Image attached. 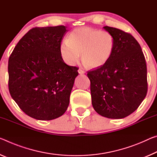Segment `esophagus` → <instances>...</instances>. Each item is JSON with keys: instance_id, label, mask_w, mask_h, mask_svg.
I'll use <instances>...</instances> for the list:
<instances>
[{"instance_id": "obj_1", "label": "esophagus", "mask_w": 157, "mask_h": 157, "mask_svg": "<svg viewBox=\"0 0 157 157\" xmlns=\"http://www.w3.org/2000/svg\"><path fill=\"white\" fill-rule=\"evenodd\" d=\"M78 73H79V74H80V75H83V74L85 73V71H84L82 68H79Z\"/></svg>"}]
</instances>
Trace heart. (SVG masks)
<instances>
[{
    "mask_svg": "<svg viewBox=\"0 0 157 157\" xmlns=\"http://www.w3.org/2000/svg\"><path fill=\"white\" fill-rule=\"evenodd\" d=\"M115 40L113 35L107 31L91 27L74 29L68 39L63 40L59 47L63 60L68 65H74L82 60L89 68H100L108 63L113 55Z\"/></svg>",
    "mask_w": 157,
    "mask_h": 157,
    "instance_id": "1",
    "label": "heart"
}]
</instances>
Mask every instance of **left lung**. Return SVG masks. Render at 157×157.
<instances>
[{"instance_id": "8db88e82", "label": "left lung", "mask_w": 157, "mask_h": 157, "mask_svg": "<svg viewBox=\"0 0 157 157\" xmlns=\"http://www.w3.org/2000/svg\"><path fill=\"white\" fill-rule=\"evenodd\" d=\"M103 29L113 35L115 47L108 63L87 72L91 103L100 115L122 119L137 110L147 95L146 61L130 33L108 26Z\"/></svg>"}]
</instances>
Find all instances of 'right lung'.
<instances>
[{"instance_id":"right-lung-1","label":"right lung","mask_w":157,"mask_h":157,"mask_svg":"<svg viewBox=\"0 0 157 157\" xmlns=\"http://www.w3.org/2000/svg\"><path fill=\"white\" fill-rule=\"evenodd\" d=\"M65 26L36 27L22 37L8 61L10 94L21 110L38 120L65 113L78 68L59 52Z\"/></svg>"}]
</instances>
